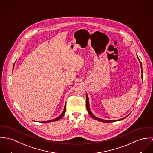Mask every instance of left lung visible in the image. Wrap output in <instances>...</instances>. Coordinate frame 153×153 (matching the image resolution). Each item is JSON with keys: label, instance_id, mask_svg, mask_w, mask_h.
I'll list each match as a JSON object with an SVG mask.
<instances>
[{"label": "left lung", "instance_id": "obj_1", "mask_svg": "<svg viewBox=\"0 0 153 153\" xmlns=\"http://www.w3.org/2000/svg\"><path fill=\"white\" fill-rule=\"evenodd\" d=\"M137 59L139 60V62H140V67H141V79H143V75H142V73H143V70H142V65H141V62L139 58H138L137 55ZM86 108H87V109L90 114V115L92 117V118L97 120H98V121H101V122H115V121H119V120H123V119L126 118L128 116L124 117V118H122V119H118V120H105V119H101V118H97V117H95L94 114H93V112H91V109H90V104H89V99H88V97L87 95V94H86Z\"/></svg>", "mask_w": 153, "mask_h": 153}]
</instances>
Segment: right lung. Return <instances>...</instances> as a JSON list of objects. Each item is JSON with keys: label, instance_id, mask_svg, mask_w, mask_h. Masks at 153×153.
I'll list each match as a JSON object with an SVG mask.
<instances>
[{"label": "right lung", "instance_id": "obj_1", "mask_svg": "<svg viewBox=\"0 0 153 153\" xmlns=\"http://www.w3.org/2000/svg\"><path fill=\"white\" fill-rule=\"evenodd\" d=\"M66 103H65V107H64V109H63V112H62V114L59 115L58 117L55 118V119H51V120H47V121H42V122H53V121H57V120H58L60 119H61V118H62V117L64 116V114H65V112H66Z\"/></svg>", "mask_w": 153, "mask_h": 153}]
</instances>
